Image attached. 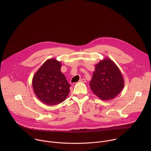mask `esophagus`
<instances>
[{
    "mask_svg": "<svg viewBox=\"0 0 151 151\" xmlns=\"http://www.w3.org/2000/svg\"><path fill=\"white\" fill-rule=\"evenodd\" d=\"M79 82H86V79H84V78H82V79H81L79 81Z\"/></svg>",
    "mask_w": 151,
    "mask_h": 151,
    "instance_id": "1",
    "label": "esophagus"
}]
</instances>
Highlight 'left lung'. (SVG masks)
<instances>
[{"instance_id":"left-lung-1","label":"left lung","mask_w":151,"mask_h":151,"mask_svg":"<svg viewBox=\"0 0 151 151\" xmlns=\"http://www.w3.org/2000/svg\"><path fill=\"white\" fill-rule=\"evenodd\" d=\"M90 87L100 99L107 101L121 93L124 87V80L116 64L107 57L95 66Z\"/></svg>"}]
</instances>
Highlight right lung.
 <instances>
[{
	"label": "right lung",
	"mask_w": 151,
	"mask_h": 151,
	"mask_svg": "<svg viewBox=\"0 0 151 151\" xmlns=\"http://www.w3.org/2000/svg\"><path fill=\"white\" fill-rule=\"evenodd\" d=\"M61 63L54 58L47 60L32 79L34 93L44 104L57 105L66 100L70 85L61 72Z\"/></svg>",
	"instance_id": "add662e5"
}]
</instances>
